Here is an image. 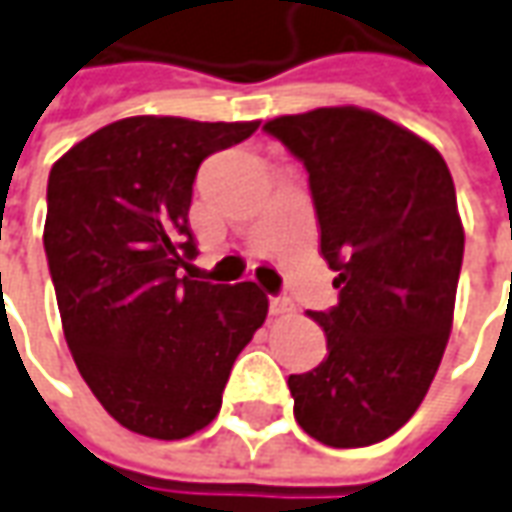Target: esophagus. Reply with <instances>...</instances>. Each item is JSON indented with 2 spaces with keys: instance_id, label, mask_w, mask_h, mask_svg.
Listing matches in <instances>:
<instances>
[{
  "instance_id": "obj_1",
  "label": "esophagus",
  "mask_w": 512,
  "mask_h": 512,
  "mask_svg": "<svg viewBox=\"0 0 512 512\" xmlns=\"http://www.w3.org/2000/svg\"><path fill=\"white\" fill-rule=\"evenodd\" d=\"M269 308L274 316H285V314H291V308H294V305H291L288 297H271Z\"/></svg>"
}]
</instances>
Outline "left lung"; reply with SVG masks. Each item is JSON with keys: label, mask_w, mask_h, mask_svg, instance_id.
Instances as JSON below:
<instances>
[{"label": "left lung", "mask_w": 512, "mask_h": 512, "mask_svg": "<svg viewBox=\"0 0 512 512\" xmlns=\"http://www.w3.org/2000/svg\"><path fill=\"white\" fill-rule=\"evenodd\" d=\"M263 131L308 170L319 249L339 274V302L311 314L328 358L288 378L294 417L325 446H373L415 415L446 353L465 249L451 173L426 139L356 106Z\"/></svg>", "instance_id": "left-lung-1"}]
</instances>
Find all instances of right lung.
I'll use <instances>...</instances> for the list:
<instances>
[{
  "instance_id": "obj_1",
  "label": "right lung",
  "mask_w": 512,
  "mask_h": 512,
  "mask_svg": "<svg viewBox=\"0 0 512 512\" xmlns=\"http://www.w3.org/2000/svg\"><path fill=\"white\" fill-rule=\"evenodd\" d=\"M257 123L125 117L50 170L44 252L69 353L120 426L182 440L212 423L269 300L255 283L179 277L201 162Z\"/></svg>"
}]
</instances>
